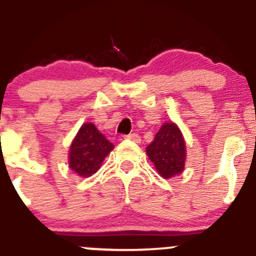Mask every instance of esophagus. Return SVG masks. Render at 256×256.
<instances>
[{"label":"esophagus","instance_id":"1","mask_svg":"<svg viewBox=\"0 0 256 256\" xmlns=\"http://www.w3.org/2000/svg\"><path fill=\"white\" fill-rule=\"evenodd\" d=\"M125 138L134 141V142H138V144L141 142V136L138 135V134H130V135H126Z\"/></svg>","mask_w":256,"mask_h":256}]
</instances>
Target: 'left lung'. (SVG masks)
I'll return each mask as SVG.
<instances>
[{"label": "left lung", "instance_id": "left-lung-1", "mask_svg": "<svg viewBox=\"0 0 256 256\" xmlns=\"http://www.w3.org/2000/svg\"><path fill=\"white\" fill-rule=\"evenodd\" d=\"M186 141L180 128L172 121L164 122L154 136V140L146 147V154L160 176L172 178L184 170L187 158Z\"/></svg>", "mask_w": 256, "mask_h": 256}]
</instances>
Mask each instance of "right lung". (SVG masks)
<instances>
[{
    "mask_svg": "<svg viewBox=\"0 0 256 256\" xmlns=\"http://www.w3.org/2000/svg\"><path fill=\"white\" fill-rule=\"evenodd\" d=\"M112 150L114 144L106 140L94 124H82L69 147V167L80 177L92 176Z\"/></svg>",
    "mask_w": 256,
    "mask_h": 256,
    "instance_id": "add662e5",
    "label": "right lung"
}]
</instances>
